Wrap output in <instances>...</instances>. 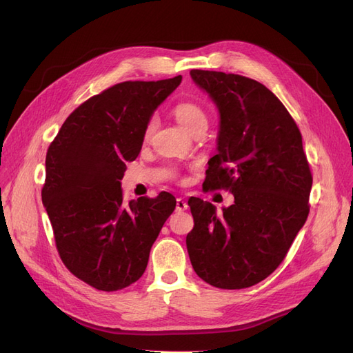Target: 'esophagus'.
Masks as SVG:
<instances>
[{
  "label": "esophagus",
  "instance_id": "1",
  "mask_svg": "<svg viewBox=\"0 0 353 353\" xmlns=\"http://www.w3.org/2000/svg\"><path fill=\"white\" fill-rule=\"evenodd\" d=\"M188 208V203H187V200H184L183 197H179V199H176V210H185Z\"/></svg>",
  "mask_w": 353,
  "mask_h": 353
}]
</instances>
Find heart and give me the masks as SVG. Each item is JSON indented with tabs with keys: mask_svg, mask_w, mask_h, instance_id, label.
<instances>
[{
	"mask_svg": "<svg viewBox=\"0 0 353 353\" xmlns=\"http://www.w3.org/2000/svg\"><path fill=\"white\" fill-rule=\"evenodd\" d=\"M174 116L188 132H194L196 130H200V128H205V130L208 128L206 112L196 103H191V101L178 103L174 108ZM154 126H156V117L153 116L145 125V130H144L145 138L152 135Z\"/></svg>",
	"mask_w": 353,
	"mask_h": 353,
	"instance_id": "b5f03b06",
	"label": "heart"
}]
</instances>
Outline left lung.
I'll return each instance as SVG.
<instances>
[{
  "label": "left lung",
  "instance_id": "obj_1",
  "mask_svg": "<svg viewBox=\"0 0 353 353\" xmlns=\"http://www.w3.org/2000/svg\"><path fill=\"white\" fill-rule=\"evenodd\" d=\"M190 74L221 114L218 154L209 160L203 191L234 196L221 213L209 201L188 200L190 261L213 287H252L279 268L307 218L312 174L302 134L261 82L215 70Z\"/></svg>",
  "mask_w": 353,
  "mask_h": 353
}]
</instances>
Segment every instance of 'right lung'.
I'll return each instance as SVG.
<instances>
[{
    "mask_svg": "<svg viewBox=\"0 0 353 353\" xmlns=\"http://www.w3.org/2000/svg\"><path fill=\"white\" fill-rule=\"evenodd\" d=\"M183 77L126 81L83 101L61 125L46 157L42 203L66 268L91 287L116 292L144 274L175 197L123 203L121 179L140 154L153 112Z\"/></svg>",
    "mask_w": 353,
    "mask_h": 353,
    "instance_id": "1",
    "label": "right lung"
}]
</instances>
